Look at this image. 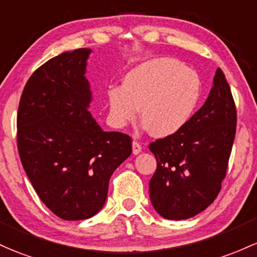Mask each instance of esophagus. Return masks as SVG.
Returning a JSON list of instances; mask_svg holds the SVG:
<instances>
[{"label": "esophagus", "mask_w": 257, "mask_h": 257, "mask_svg": "<svg viewBox=\"0 0 257 257\" xmlns=\"http://www.w3.org/2000/svg\"><path fill=\"white\" fill-rule=\"evenodd\" d=\"M142 145H140V143H138L137 140H134L133 142V154L134 155H138L142 152Z\"/></svg>", "instance_id": "1"}]
</instances>
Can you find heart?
I'll use <instances>...</instances> for the list:
<instances>
[{
  "instance_id": "b5f03b06",
  "label": "heart",
  "mask_w": 257,
  "mask_h": 257,
  "mask_svg": "<svg viewBox=\"0 0 257 257\" xmlns=\"http://www.w3.org/2000/svg\"><path fill=\"white\" fill-rule=\"evenodd\" d=\"M201 83L193 69L173 58H157L132 69L122 86L108 90L109 115L115 125L143 120L156 137L182 129L199 102Z\"/></svg>"
}]
</instances>
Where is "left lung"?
<instances>
[{"mask_svg": "<svg viewBox=\"0 0 257 257\" xmlns=\"http://www.w3.org/2000/svg\"><path fill=\"white\" fill-rule=\"evenodd\" d=\"M236 108L221 68L201 108L177 133L150 143L157 168L150 199L167 219H187L210 206L225 178L235 137Z\"/></svg>", "mask_w": 257, "mask_h": 257, "instance_id": "left-lung-1", "label": "left lung"}]
</instances>
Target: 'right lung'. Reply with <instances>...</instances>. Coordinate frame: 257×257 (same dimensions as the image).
<instances>
[{
  "label": "right lung",
  "instance_id": "1",
  "mask_svg": "<svg viewBox=\"0 0 257 257\" xmlns=\"http://www.w3.org/2000/svg\"><path fill=\"white\" fill-rule=\"evenodd\" d=\"M91 50L63 52L25 84L17 114L19 157L36 194L62 219L96 215L115 168L132 154V138L103 132L87 111Z\"/></svg>",
  "mask_w": 257,
  "mask_h": 257
}]
</instances>
